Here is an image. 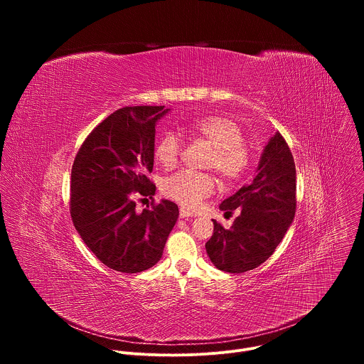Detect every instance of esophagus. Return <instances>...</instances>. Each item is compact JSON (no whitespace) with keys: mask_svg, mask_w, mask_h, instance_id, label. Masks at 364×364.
I'll use <instances>...</instances> for the list:
<instances>
[{"mask_svg":"<svg viewBox=\"0 0 364 364\" xmlns=\"http://www.w3.org/2000/svg\"><path fill=\"white\" fill-rule=\"evenodd\" d=\"M191 216H193L191 212H188L187 209H184V207H181V209H180V218L181 219H187V218H191Z\"/></svg>","mask_w":364,"mask_h":364,"instance_id":"34e87169","label":"esophagus"}]
</instances>
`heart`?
<instances>
[{"label": "heart", "mask_w": 364, "mask_h": 364, "mask_svg": "<svg viewBox=\"0 0 364 364\" xmlns=\"http://www.w3.org/2000/svg\"><path fill=\"white\" fill-rule=\"evenodd\" d=\"M187 129L213 145L205 167L216 170L225 183H236L246 174L252 159L245 144L243 131L236 121L209 115L190 122ZM181 154L183 139L176 131H167L155 146V159L167 170L180 163ZM216 184L218 180L210 173L181 170L166 178L163 191L184 209L193 210L205 197L215 193Z\"/></svg>", "instance_id": "obj_1"}]
</instances>
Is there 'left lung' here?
<instances>
[{
	"label": "left lung",
	"instance_id": "8db88e82",
	"mask_svg": "<svg viewBox=\"0 0 364 364\" xmlns=\"http://www.w3.org/2000/svg\"><path fill=\"white\" fill-rule=\"evenodd\" d=\"M219 207L228 215L239 207L240 215L230 229L213 220V236L205 243L213 265L242 274L264 264L285 236L296 209L295 163L279 132L265 146L253 181Z\"/></svg>",
	"mask_w": 364,
	"mask_h": 364
}]
</instances>
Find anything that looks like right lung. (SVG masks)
<instances>
[{
	"label": "right lung",
	"mask_w": 364,
	"mask_h": 364,
	"mask_svg": "<svg viewBox=\"0 0 364 364\" xmlns=\"http://www.w3.org/2000/svg\"><path fill=\"white\" fill-rule=\"evenodd\" d=\"M166 107H125L103 119L80 145L72 167L70 216L99 261L136 274L157 264L178 219L170 200L135 212L134 196L152 197L155 124Z\"/></svg>",
	"instance_id": "obj_1"
}]
</instances>
